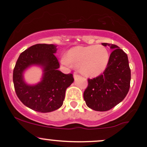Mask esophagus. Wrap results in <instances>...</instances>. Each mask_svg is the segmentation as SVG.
<instances>
[{"mask_svg": "<svg viewBox=\"0 0 147 147\" xmlns=\"http://www.w3.org/2000/svg\"><path fill=\"white\" fill-rule=\"evenodd\" d=\"M79 77V75H78V74L76 73V72H75V73H74V75H73V78H74V79H75V80H76L77 78H78Z\"/></svg>", "mask_w": 147, "mask_h": 147, "instance_id": "esophagus-1", "label": "esophagus"}]
</instances>
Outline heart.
<instances>
[{
	"mask_svg": "<svg viewBox=\"0 0 147 147\" xmlns=\"http://www.w3.org/2000/svg\"><path fill=\"white\" fill-rule=\"evenodd\" d=\"M110 55L108 49L101 45L75 46L69 49L67 55L61 58V63L67 67H79L82 75L96 78L101 75L109 65Z\"/></svg>",
	"mask_w": 147,
	"mask_h": 147,
	"instance_id": "1",
	"label": "heart"
}]
</instances>
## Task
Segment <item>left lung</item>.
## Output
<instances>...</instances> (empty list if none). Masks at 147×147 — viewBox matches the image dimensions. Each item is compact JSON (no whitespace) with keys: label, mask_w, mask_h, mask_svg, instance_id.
Wrapping results in <instances>:
<instances>
[{"label":"left lung","mask_w":147,"mask_h":147,"mask_svg":"<svg viewBox=\"0 0 147 147\" xmlns=\"http://www.w3.org/2000/svg\"><path fill=\"white\" fill-rule=\"evenodd\" d=\"M113 50L103 75L88 80L84 92L86 106L96 111H106L120 103L129 92L131 71L127 54L118 46L102 43Z\"/></svg>","instance_id":"1"}]
</instances>
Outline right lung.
<instances>
[{
	"label": "right lung",
	"instance_id": "1",
	"mask_svg": "<svg viewBox=\"0 0 147 147\" xmlns=\"http://www.w3.org/2000/svg\"><path fill=\"white\" fill-rule=\"evenodd\" d=\"M57 46L38 44L23 51L13 70L15 92L22 103L27 107L41 113H49L61 108L65 91L74 82L72 74L63 73L55 56ZM42 67L41 81L36 85H28L24 80V71L31 66Z\"/></svg>",
	"mask_w": 147,
	"mask_h": 147
}]
</instances>
